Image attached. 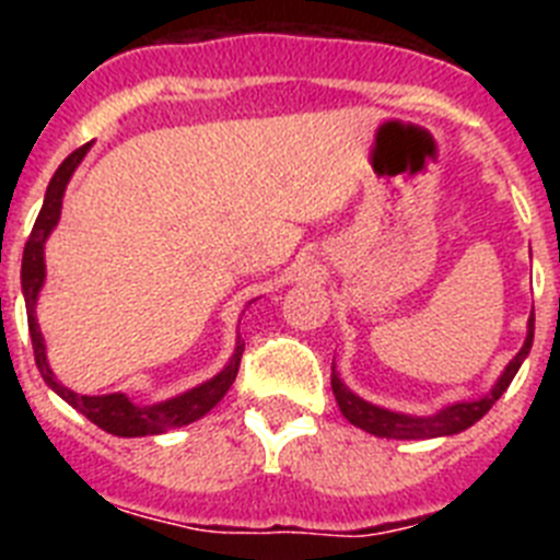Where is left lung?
I'll use <instances>...</instances> for the list:
<instances>
[{
  "instance_id": "obj_1",
  "label": "left lung",
  "mask_w": 560,
  "mask_h": 560,
  "mask_svg": "<svg viewBox=\"0 0 560 560\" xmlns=\"http://www.w3.org/2000/svg\"><path fill=\"white\" fill-rule=\"evenodd\" d=\"M533 330H536V316L530 314L527 319V339H524L522 350L511 359V364L502 370V375L497 378V384L491 387V393H485L482 398L474 400H457V404H448L440 412L434 415H404L393 412V409L375 407L370 400L359 398L353 389L339 378L336 368L330 370V387H334L336 404H339L341 415L353 423V427L364 429V432L375 434V438L387 440H432V438H448V434H459L468 427H474L479 418H482L488 409L497 404L504 395V389L511 387L513 375L518 373L522 361L527 359L533 348Z\"/></svg>"
}]
</instances>
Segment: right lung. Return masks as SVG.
<instances>
[{"label":"right lung","instance_id":"add662e5","mask_svg":"<svg viewBox=\"0 0 560 560\" xmlns=\"http://www.w3.org/2000/svg\"><path fill=\"white\" fill-rule=\"evenodd\" d=\"M92 148V142L81 145L78 151H72L67 160L58 165L56 176L49 179L47 192H44V205L38 212L33 232H30L27 244H24V257H22V294L24 305H27V325H30V339H33V353H36V368L42 373V378L47 381L49 389H56L69 407L78 409L81 415H86L95 427H101L103 432L117 434V438H145V434H162L171 432V429H179L192 423V420L205 418L215 404L226 395V389L232 387V381L237 375V364H241V355H244V341L237 336L235 353L226 361L224 370L219 375H212L210 381L199 384V387L187 389V393L176 395V398L160 400V404H151V407H140V404H131V398L122 393L112 395H78L69 387H63L61 381L56 378V373L49 370L47 361V348H44V336L38 328L36 319V300L38 291L44 285V277H47V266H44V244L47 237L56 230L58 219H61V205L63 192H67L69 179L75 167L81 165L86 151Z\"/></svg>","mask_w":560,"mask_h":560}]
</instances>
